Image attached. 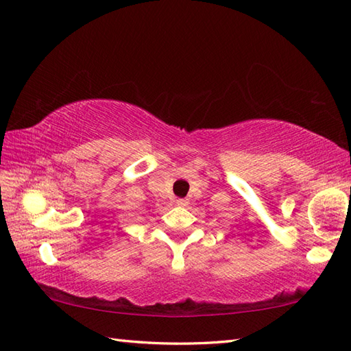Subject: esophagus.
I'll return each mask as SVG.
<instances>
[{
  "instance_id": "34e87169",
  "label": "esophagus",
  "mask_w": 351,
  "mask_h": 351,
  "mask_svg": "<svg viewBox=\"0 0 351 351\" xmlns=\"http://www.w3.org/2000/svg\"><path fill=\"white\" fill-rule=\"evenodd\" d=\"M176 205L187 206V205H189V200H187V199H176Z\"/></svg>"
}]
</instances>
